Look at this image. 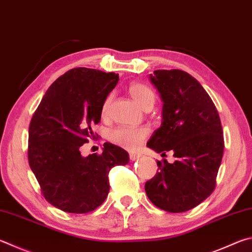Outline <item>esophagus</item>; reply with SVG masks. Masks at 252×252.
<instances>
[{"instance_id":"1","label":"esophagus","mask_w":252,"mask_h":252,"mask_svg":"<svg viewBox=\"0 0 252 252\" xmlns=\"http://www.w3.org/2000/svg\"><path fill=\"white\" fill-rule=\"evenodd\" d=\"M129 157H130L131 161H135V159H138L141 157V155L140 154H136V153H130Z\"/></svg>"}]
</instances>
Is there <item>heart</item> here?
I'll use <instances>...</instances> for the list:
<instances>
[{
  "mask_svg": "<svg viewBox=\"0 0 252 252\" xmlns=\"http://www.w3.org/2000/svg\"><path fill=\"white\" fill-rule=\"evenodd\" d=\"M127 91L134 101L139 104L141 108L144 110L146 109H152L157 101V97H155L154 91L142 82H132L130 84ZM112 100V95H108L104 99L101 107V116L102 118H106L108 116L109 107H110ZM150 131L148 127L141 126V127H129V126H118L114 127L110 132H109V140L112 143L121 146L123 149L133 151L139 148L142 144L146 136L149 135Z\"/></svg>",
  "mask_w": 252,
  "mask_h": 252,
  "instance_id": "1",
  "label": "heart"
}]
</instances>
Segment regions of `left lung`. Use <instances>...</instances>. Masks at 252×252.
Here are the masks:
<instances>
[{
  "instance_id": "left-lung-1",
  "label": "left lung",
  "mask_w": 252,
  "mask_h": 252,
  "mask_svg": "<svg viewBox=\"0 0 252 252\" xmlns=\"http://www.w3.org/2000/svg\"><path fill=\"white\" fill-rule=\"evenodd\" d=\"M163 100L162 126L149 148L177 159L158 161V172L145 193L159 209L183 213L213 193L223 154L222 126L212 98L194 77L180 69L155 70L150 76Z\"/></svg>"
}]
</instances>
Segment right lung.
I'll use <instances>...</instances> for the list:
<instances>
[{"instance_id": "obj_1", "label": "right lung", "mask_w": 252, "mask_h": 252, "mask_svg": "<svg viewBox=\"0 0 252 252\" xmlns=\"http://www.w3.org/2000/svg\"><path fill=\"white\" fill-rule=\"evenodd\" d=\"M119 75L78 67L49 87L29 129V163L45 199L66 213L93 212L107 198L108 174L126 165L129 154L106 142L101 154L81 157L80 146L97 139L93 127L101 119L104 99Z\"/></svg>"}]
</instances>
